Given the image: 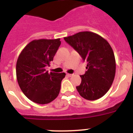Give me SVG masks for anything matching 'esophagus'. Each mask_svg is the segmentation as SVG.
Masks as SVG:
<instances>
[{
  "instance_id": "34e87169",
  "label": "esophagus",
  "mask_w": 133,
  "mask_h": 133,
  "mask_svg": "<svg viewBox=\"0 0 133 133\" xmlns=\"http://www.w3.org/2000/svg\"><path fill=\"white\" fill-rule=\"evenodd\" d=\"M66 75H67L68 77H72V74H66Z\"/></svg>"
}]
</instances>
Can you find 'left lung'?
I'll use <instances>...</instances> for the list:
<instances>
[{
    "label": "left lung",
    "mask_w": 133,
    "mask_h": 133,
    "mask_svg": "<svg viewBox=\"0 0 133 133\" xmlns=\"http://www.w3.org/2000/svg\"><path fill=\"white\" fill-rule=\"evenodd\" d=\"M64 41L87 63L77 89L81 97L95 101L103 97L112 84L116 62L112 48L102 36L92 32H80L64 37Z\"/></svg>",
    "instance_id": "obj_1"
}]
</instances>
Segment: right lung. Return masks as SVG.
Segmentation results:
<instances>
[{"instance_id": "obj_1", "label": "right lung", "mask_w": 133, "mask_h": 133, "mask_svg": "<svg viewBox=\"0 0 133 133\" xmlns=\"http://www.w3.org/2000/svg\"><path fill=\"white\" fill-rule=\"evenodd\" d=\"M60 38L34 40L26 46L16 62V78L27 98L38 104H48L58 97L64 72L49 74L50 65L61 45Z\"/></svg>"}]
</instances>
